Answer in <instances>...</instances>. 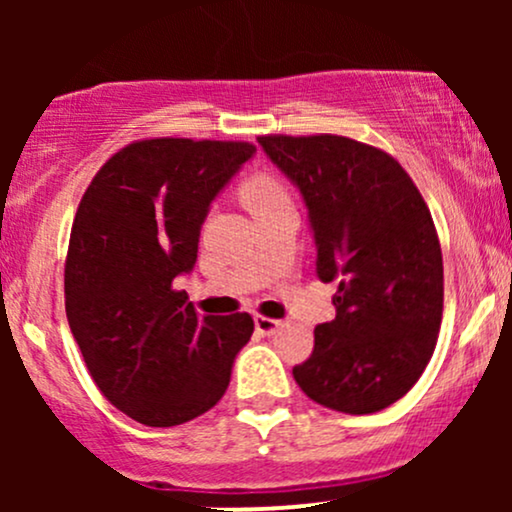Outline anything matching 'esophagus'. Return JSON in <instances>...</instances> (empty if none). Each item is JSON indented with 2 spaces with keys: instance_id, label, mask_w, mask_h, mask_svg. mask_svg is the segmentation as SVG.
I'll list each match as a JSON object with an SVG mask.
<instances>
[{
  "instance_id": "esophagus-1",
  "label": "esophagus",
  "mask_w": 512,
  "mask_h": 512,
  "mask_svg": "<svg viewBox=\"0 0 512 512\" xmlns=\"http://www.w3.org/2000/svg\"><path fill=\"white\" fill-rule=\"evenodd\" d=\"M284 325L281 320H274V317H264V315H255V327L257 332L264 334V337H269V334H276L279 332V327Z\"/></svg>"
}]
</instances>
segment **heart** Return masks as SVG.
Segmentation results:
<instances>
[{
    "mask_svg": "<svg viewBox=\"0 0 512 512\" xmlns=\"http://www.w3.org/2000/svg\"><path fill=\"white\" fill-rule=\"evenodd\" d=\"M240 197H243V202L248 204L250 211H257L267 207V204L276 202V199H284L289 195H286L284 185H281L274 175L255 173L243 180V185H240Z\"/></svg>",
    "mask_w": 512,
    "mask_h": 512,
    "instance_id": "b5f03b06",
    "label": "heart"
}]
</instances>
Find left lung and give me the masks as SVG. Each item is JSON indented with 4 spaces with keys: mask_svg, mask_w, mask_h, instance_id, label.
<instances>
[{
    "mask_svg": "<svg viewBox=\"0 0 512 512\" xmlns=\"http://www.w3.org/2000/svg\"><path fill=\"white\" fill-rule=\"evenodd\" d=\"M296 182L337 317L315 327L293 378L313 402L373 414L421 378L443 320V252L419 187L387 151L339 134H264Z\"/></svg>",
    "mask_w": 512,
    "mask_h": 512,
    "instance_id": "8db88e82",
    "label": "left lung"
}]
</instances>
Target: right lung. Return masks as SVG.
Masks as SVG:
<instances>
[{
	"mask_svg": "<svg viewBox=\"0 0 512 512\" xmlns=\"http://www.w3.org/2000/svg\"><path fill=\"white\" fill-rule=\"evenodd\" d=\"M250 142L139 139L98 170L76 209L64 305L93 383L144 426L197 419L223 397L248 313L199 317L175 276L197 262L211 199Z\"/></svg>",
	"mask_w": 512,
	"mask_h": 512,
	"instance_id": "1",
	"label": "right lung"
}]
</instances>
